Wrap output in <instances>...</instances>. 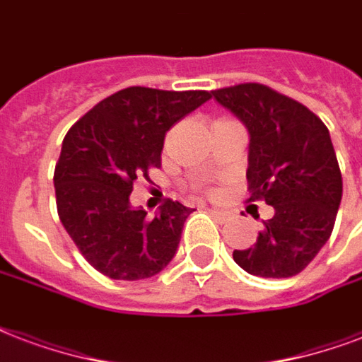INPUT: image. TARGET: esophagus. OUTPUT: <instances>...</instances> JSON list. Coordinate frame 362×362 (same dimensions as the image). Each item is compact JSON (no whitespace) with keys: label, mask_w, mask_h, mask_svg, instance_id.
<instances>
[{"label":"esophagus","mask_w":362,"mask_h":362,"mask_svg":"<svg viewBox=\"0 0 362 362\" xmlns=\"http://www.w3.org/2000/svg\"><path fill=\"white\" fill-rule=\"evenodd\" d=\"M209 213L215 216V218L218 222H228L230 221V213H228V211H222V209L211 207V209H209Z\"/></svg>","instance_id":"34e87169"}]
</instances>
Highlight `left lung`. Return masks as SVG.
Instances as JSON below:
<instances>
[{"mask_svg":"<svg viewBox=\"0 0 362 362\" xmlns=\"http://www.w3.org/2000/svg\"><path fill=\"white\" fill-rule=\"evenodd\" d=\"M211 98L249 130V199L274 207L255 245L234 249V261L253 276H296L328 242L341 203L330 132L303 103L269 86H230Z\"/></svg>","mask_w":362,"mask_h":362,"instance_id":"left-lung-1","label":"left lung"}]
</instances>
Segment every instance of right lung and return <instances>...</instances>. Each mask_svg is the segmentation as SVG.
Segmentation results:
<instances>
[{"label":"right lung","mask_w":362,"mask_h":362,"mask_svg":"<svg viewBox=\"0 0 362 362\" xmlns=\"http://www.w3.org/2000/svg\"><path fill=\"white\" fill-rule=\"evenodd\" d=\"M207 99L205 90L132 86L99 101L66 132L53 174L57 213L101 274L141 280L173 261L192 209L167 199L149 218L130 205V194L134 182L160 167L168 130Z\"/></svg>","instance_id":"right-lung-1"}]
</instances>
